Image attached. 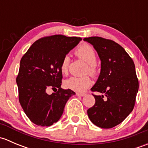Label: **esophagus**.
<instances>
[{"label":"esophagus","instance_id":"obj_1","mask_svg":"<svg viewBox=\"0 0 148 148\" xmlns=\"http://www.w3.org/2000/svg\"><path fill=\"white\" fill-rule=\"evenodd\" d=\"M76 95H77V96H80V97H84L86 95V94L85 93H79V92H77L76 93Z\"/></svg>","mask_w":148,"mask_h":148}]
</instances>
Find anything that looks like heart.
Returning a JSON list of instances; mask_svg holds the SVG:
<instances>
[{
	"label": "heart",
	"mask_w": 148,
	"mask_h": 148,
	"mask_svg": "<svg viewBox=\"0 0 148 148\" xmlns=\"http://www.w3.org/2000/svg\"><path fill=\"white\" fill-rule=\"evenodd\" d=\"M75 55L79 59H82L87 63L85 73L92 76L96 75L97 73V55L95 49L89 44H82L79 46L75 51ZM69 64V57L66 56L63 58L60 65V69L62 74H66L68 71ZM92 84V81L88 76L82 77H71L64 82V86L67 89H71L77 92H83Z\"/></svg>",
	"instance_id": "heart-1"
}]
</instances>
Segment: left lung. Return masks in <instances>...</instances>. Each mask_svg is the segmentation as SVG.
I'll return each instance as SVG.
<instances>
[{
	"mask_svg": "<svg viewBox=\"0 0 148 148\" xmlns=\"http://www.w3.org/2000/svg\"><path fill=\"white\" fill-rule=\"evenodd\" d=\"M93 45L101 60V72L92 92L95 104L88 109L87 114L94 125L109 129L120 124L133 110L139 82L132 58L120 44L99 36L84 38Z\"/></svg>",
	"mask_w": 148,
	"mask_h": 148,
	"instance_id": "obj_1",
	"label": "left lung"
}]
</instances>
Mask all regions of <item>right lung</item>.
Masks as SVG:
<instances>
[{
	"instance_id": "1",
	"label": "right lung",
	"mask_w": 148,
	"mask_h": 148,
	"mask_svg": "<svg viewBox=\"0 0 148 148\" xmlns=\"http://www.w3.org/2000/svg\"><path fill=\"white\" fill-rule=\"evenodd\" d=\"M81 40L79 37L60 34L43 37L35 41L21 59L16 77L19 102L35 125L49 127L57 122L66 103L75 95L71 89L61 87L60 65ZM50 88L58 92L49 95L47 92Z\"/></svg>"
}]
</instances>
